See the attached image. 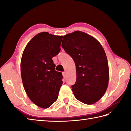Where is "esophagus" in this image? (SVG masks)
I'll return each instance as SVG.
<instances>
[{
  "label": "esophagus",
  "mask_w": 131,
  "mask_h": 131,
  "mask_svg": "<svg viewBox=\"0 0 131 131\" xmlns=\"http://www.w3.org/2000/svg\"><path fill=\"white\" fill-rule=\"evenodd\" d=\"M62 75H63V76L64 77H66V72H62Z\"/></svg>",
  "instance_id": "esophagus-1"
}]
</instances>
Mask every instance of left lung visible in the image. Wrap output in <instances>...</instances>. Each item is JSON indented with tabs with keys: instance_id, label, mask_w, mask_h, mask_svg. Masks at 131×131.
I'll return each mask as SVG.
<instances>
[{
	"instance_id": "1",
	"label": "left lung",
	"mask_w": 131,
	"mask_h": 131,
	"mask_svg": "<svg viewBox=\"0 0 131 131\" xmlns=\"http://www.w3.org/2000/svg\"><path fill=\"white\" fill-rule=\"evenodd\" d=\"M62 48L72 58L76 69V82L72 86L75 97L91 105L105 94L109 79L105 52L94 37L75 31L63 36Z\"/></svg>"
}]
</instances>
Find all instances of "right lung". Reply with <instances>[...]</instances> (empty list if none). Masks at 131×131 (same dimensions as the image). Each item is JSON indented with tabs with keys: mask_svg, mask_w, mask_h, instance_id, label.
<instances>
[{
	"mask_svg": "<svg viewBox=\"0 0 131 131\" xmlns=\"http://www.w3.org/2000/svg\"><path fill=\"white\" fill-rule=\"evenodd\" d=\"M63 36L42 32L35 36L23 52L21 72L28 97L42 108L50 107L58 99L62 74L57 72L52 58L59 53Z\"/></svg>",
	"mask_w": 131,
	"mask_h": 131,
	"instance_id": "obj_1",
	"label": "right lung"
}]
</instances>
